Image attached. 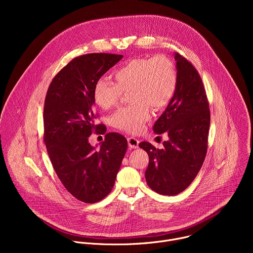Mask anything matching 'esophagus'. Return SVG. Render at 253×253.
I'll return each instance as SVG.
<instances>
[{
    "label": "esophagus",
    "instance_id": "1",
    "mask_svg": "<svg viewBox=\"0 0 253 253\" xmlns=\"http://www.w3.org/2000/svg\"><path fill=\"white\" fill-rule=\"evenodd\" d=\"M128 145L130 148H137L139 145V140L134 137H129L128 138Z\"/></svg>",
    "mask_w": 253,
    "mask_h": 253
}]
</instances>
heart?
Instances as JSON below:
<instances>
[{"label": "heart", "instance_id": "heart-1", "mask_svg": "<svg viewBox=\"0 0 253 253\" xmlns=\"http://www.w3.org/2000/svg\"><path fill=\"white\" fill-rule=\"evenodd\" d=\"M115 83L100 80L93 91L95 103L102 109L115 107L128 94L133 104L120 108L111 117L112 125L127 133H138L150 117V107L161 110L173 99L178 85L174 62L163 55L126 61L114 72Z\"/></svg>", "mask_w": 253, "mask_h": 253}]
</instances>
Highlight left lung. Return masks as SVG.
<instances>
[{"mask_svg": "<svg viewBox=\"0 0 253 253\" xmlns=\"http://www.w3.org/2000/svg\"><path fill=\"white\" fill-rule=\"evenodd\" d=\"M178 85L164 113L153 126L157 134L167 133L163 149L149 142L139 147L148 153L145 171L148 186L162 195L184 191L198 174L207 152L210 110L198 71L185 57L175 53Z\"/></svg>", "mask_w": 253, "mask_h": 253, "instance_id": "1", "label": "left lung"}]
</instances>
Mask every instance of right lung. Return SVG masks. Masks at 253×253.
<instances>
[{
	"instance_id": "obj_1",
	"label": "right lung",
	"mask_w": 253,
	"mask_h": 253,
	"mask_svg": "<svg viewBox=\"0 0 253 253\" xmlns=\"http://www.w3.org/2000/svg\"><path fill=\"white\" fill-rule=\"evenodd\" d=\"M123 58L122 55L92 53L71 60L53 78L44 104V143L53 168L64 187L78 200L95 203L114 186L127 150L119 133H107L95 150L88 138L105 134L95 124L93 91L99 79Z\"/></svg>"
}]
</instances>
